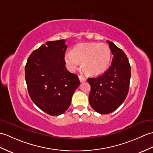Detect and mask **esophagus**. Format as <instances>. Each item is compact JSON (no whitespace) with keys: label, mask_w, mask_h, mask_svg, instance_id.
<instances>
[{"label":"esophagus","mask_w":153,"mask_h":153,"mask_svg":"<svg viewBox=\"0 0 153 153\" xmlns=\"http://www.w3.org/2000/svg\"><path fill=\"white\" fill-rule=\"evenodd\" d=\"M79 82L81 83L84 82H86V80H87V79L85 78V77H82V76H79Z\"/></svg>","instance_id":"1"}]
</instances>
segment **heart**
Masks as SVG:
<instances>
[{
  "label": "heart",
  "instance_id": "heart-1",
  "mask_svg": "<svg viewBox=\"0 0 153 153\" xmlns=\"http://www.w3.org/2000/svg\"><path fill=\"white\" fill-rule=\"evenodd\" d=\"M111 60V51L105 43H81L74 48L72 52L64 54V61L70 71L82 66L91 76H98L105 72Z\"/></svg>",
  "mask_w": 153,
  "mask_h": 153
}]
</instances>
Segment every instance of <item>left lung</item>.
<instances>
[{
    "instance_id": "obj_1",
    "label": "left lung",
    "mask_w": 153,
    "mask_h": 153,
    "mask_svg": "<svg viewBox=\"0 0 153 153\" xmlns=\"http://www.w3.org/2000/svg\"><path fill=\"white\" fill-rule=\"evenodd\" d=\"M114 55L111 66L105 74L87 79L91 85L89 101L99 114L114 111L124 101L128 93L131 67L126 54L112 42L106 41Z\"/></svg>"
}]
</instances>
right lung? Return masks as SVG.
Listing matches in <instances>:
<instances>
[{"label": "right lung", "mask_w": 153, "mask_h": 153, "mask_svg": "<svg viewBox=\"0 0 153 153\" xmlns=\"http://www.w3.org/2000/svg\"><path fill=\"white\" fill-rule=\"evenodd\" d=\"M64 39L47 41L35 50L25 67L27 89L39 108L51 116H59L70 106L79 85L76 74L65 66L67 45Z\"/></svg>", "instance_id": "add662e5"}]
</instances>
